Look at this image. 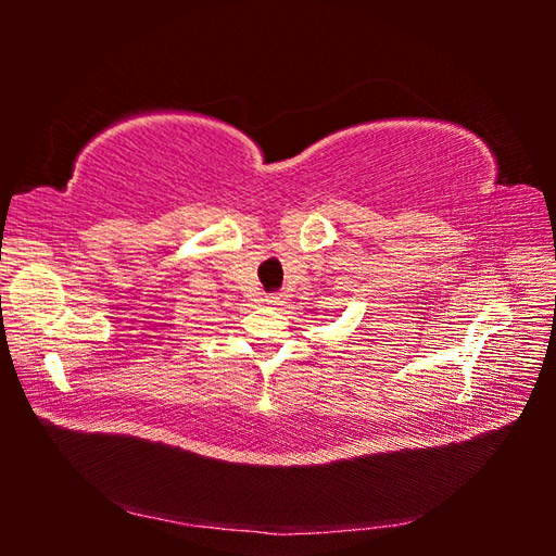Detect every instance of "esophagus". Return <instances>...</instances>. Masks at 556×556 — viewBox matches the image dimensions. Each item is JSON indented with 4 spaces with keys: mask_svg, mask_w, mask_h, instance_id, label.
Returning <instances> with one entry per match:
<instances>
[{
    "mask_svg": "<svg viewBox=\"0 0 556 556\" xmlns=\"http://www.w3.org/2000/svg\"><path fill=\"white\" fill-rule=\"evenodd\" d=\"M266 304L271 306V308H278V306H282V304H285V296H282V294H271V296H266Z\"/></svg>",
    "mask_w": 556,
    "mask_h": 556,
    "instance_id": "obj_1",
    "label": "esophagus"
}]
</instances>
